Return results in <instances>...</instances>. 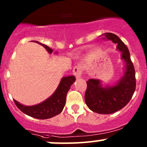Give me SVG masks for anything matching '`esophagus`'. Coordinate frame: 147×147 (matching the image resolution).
Returning <instances> with one entry per match:
<instances>
[{"mask_svg": "<svg viewBox=\"0 0 147 147\" xmlns=\"http://www.w3.org/2000/svg\"><path fill=\"white\" fill-rule=\"evenodd\" d=\"M82 71H83V69H82V67L81 65H77L74 67L73 74L76 77L77 79H79L81 77Z\"/></svg>", "mask_w": 147, "mask_h": 147, "instance_id": "34e87169", "label": "esophagus"}]
</instances>
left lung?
Segmentation results:
<instances>
[{"mask_svg": "<svg viewBox=\"0 0 147 147\" xmlns=\"http://www.w3.org/2000/svg\"><path fill=\"white\" fill-rule=\"evenodd\" d=\"M104 39L117 44V50L121 52L124 61V72L120 79L112 86H103L98 79H90L86 82L85 102L93 112L100 114H109L123 108L129 102L136 87L135 71L130 59L129 50L117 35L105 33Z\"/></svg>", "mask_w": 147, "mask_h": 147, "instance_id": "obj_1", "label": "left lung"}]
</instances>
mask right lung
I'll use <instances>...</instances> for the list:
<instances>
[{"label": "right lung", "instance_id": "1", "mask_svg": "<svg viewBox=\"0 0 147 147\" xmlns=\"http://www.w3.org/2000/svg\"><path fill=\"white\" fill-rule=\"evenodd\" d=\"M35 42L44 47L49 54L53 52V49L47 45L42 44L38 41H35ZM55 53L56 54L57 52ZM75 82V77L73 75L63 77L61 79L60 83L54 93L40 104L32 106H26L17 102L15 100H14V102L22 112L30 117L39 119H50L62 112L65 105L66 95L70 90L71 85Z\"/></svg>", "mask_w": 147, "mask_h": 147}]
</instances>
